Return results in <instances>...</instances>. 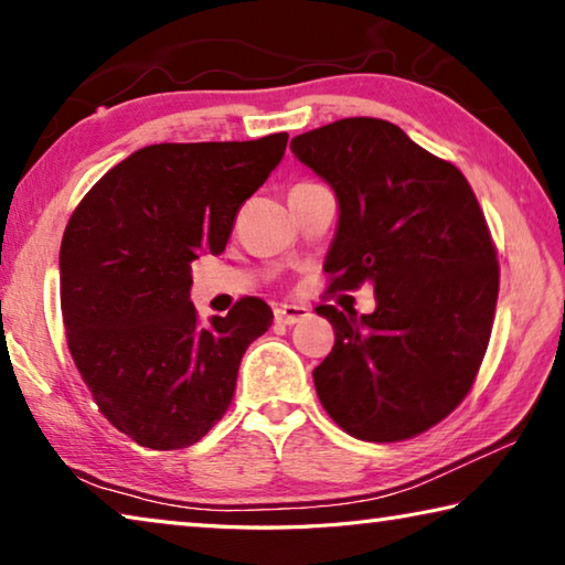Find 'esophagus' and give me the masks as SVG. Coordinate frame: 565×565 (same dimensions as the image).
Wrapping results in <instances>:
<instances>
[{"label":"esophagus","instance_id":"34e87169","mask_svg":"<svg viewBox=\"0 0 565 565\" xmlns=\"http://www.w3.org/2000/svg\"><path fill=\"white\" fill-rule=\"evenodd\" d=\"M309 317H311V309L303 303H281V306H276V311H274V319L284 323V327H294V323H299Z\"/></svg>","mask_w":565,"mask_h":565}]
</instances>
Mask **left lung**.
Instances as JSON below:
<instances>
[{"label":"left lung","mask_w":565,"mask_h":565,"mask_svg":"<svg viewBox=\"0 0 565 565\" xmlns=\"http://www.w3.org/2000/svg\"><path fill=\"white\" fill-rule=\"evenodd\" d=\"M291 151L339 196L327 291H376L374 313L317 309L337 331L319 401L361 441H406L461 404L489 349L499 259L483 209L451 161L384 119H339Z\"/></svg>","instance_id":"1"}]
</instances>
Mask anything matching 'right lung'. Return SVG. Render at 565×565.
<instances>
[{
	"instance_id": "right-lung-1",
	"label": "right lung",
	"mask_w": 565,
	"mask_h": 565,
	"mask_svg": "<svg viewBox=\"0 0 565 565\" xmlns=\"http://www.w3.org/2000/svg\"><path fill=\"white\" fill-rule=\"evenodd\" d=\"M289 134L151 145L109 169L64 228L66 347L114 428L154 451L204 438L232 406L238 363L274 313L256 296L202 323L191 262L222 254Z\"/></svg>"
}]
</instances>
